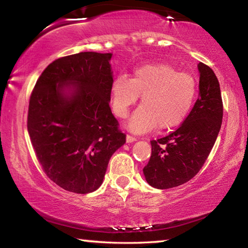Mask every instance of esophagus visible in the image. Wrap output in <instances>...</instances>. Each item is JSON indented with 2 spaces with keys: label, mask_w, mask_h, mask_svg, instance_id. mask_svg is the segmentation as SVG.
<instances>
[{
  "label": "esophagus",
  "mask_w": 248,
  "mask_h": 248,
  "mask_svg": "<svg viewBox=\"0 0 248 248\" xmlns=\"http://www.w3.org/2000/svg\"><path fill=\"white\" fill-rule=\"evenodd\" d=\"M137 139L134 137H131V136H127V138H125V141H127V143H132V142L136 141Z\"/></svg>",
  "instance_id": "34e87169"
}]
</instances>
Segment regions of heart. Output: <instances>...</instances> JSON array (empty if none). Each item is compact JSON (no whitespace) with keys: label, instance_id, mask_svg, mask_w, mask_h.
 <instances>
[{"label":"heart","instance_id":"b5f03b06","mask_svg":"<svg viewBox=\"0 0 248 248\" xmlns=\"http://www.w3.org/2000/svg\"><path fill=\"white\" fill-rule=\"evenodd\" d=\"M111 107L115 115L125 118L141 97L142 106L128 123L137 134L170 130L182 124L189 115L197 96V82L191 74L179 72L167 62L149 63L134 69L131 78L119 74L110 86Z\"/></svg>","mask_w":248,"mask_h":248}]
</instances>
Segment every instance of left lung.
Instances as JSON below:
<instances>
[{"mask_svg": "<svg viewBox=\"0 0 248 248\" xmlns=\"http://www.w3.org/2000/svg\"><path fill=\"white\" fill-rule=\"evenodd\" d=\"M199 96L182 125L169 136L151 141L152 154L143 169L150 186L177 187L203 166L219 134L223 104L220 84L211 68L199 62Z\"/></svg>", "mask_w": 248, "mask_h": 248, "instance_id": "1", "label": "left lung"}]
</instances>
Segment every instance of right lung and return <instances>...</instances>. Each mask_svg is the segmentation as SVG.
<instances>
[{
	"label": "right lung",
	"mask_w": 248,
	"mask_h": 248,
	"mask_svg": "<svg viewBox=\"0 0 248 248\" xmlns=\"http://www.w3.org/2000/svg\"><path fill=\"white\" fill-rule=\"evenodd\" d=\"M112 53L79 52L57 59L37 81L27 129L48 177L63 189L89 194L103 184L125 134L109 107Z\"/></svg>",
	"instance_id": "1"
}]
</instances>
